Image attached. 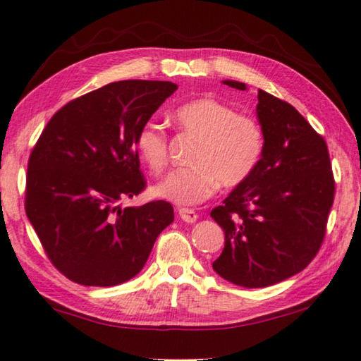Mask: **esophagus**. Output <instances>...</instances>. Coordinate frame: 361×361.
Segmentation results:
<instances>
[{"mask_svg": "<svg viewBox=\"0 0 361 361\" xmlns=\"http://www.w3.org/2000/svg\"><path fill=\"white\" fill-rule=\"evenodd\" d=\"M178 213H180V218H181L185 223H194L195 219H197V213H195V212L191 210V209H180Z\"/></svg>", "mask_w": 361, "mask_h": 361, "instance_id": "34e87169", "label": "esophagus"}]
</instances>
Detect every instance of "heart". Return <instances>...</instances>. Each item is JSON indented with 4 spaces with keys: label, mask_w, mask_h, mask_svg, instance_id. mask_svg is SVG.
Returning a JSON list of instances; mask_svg holds the SVG:
<instances>
[{
    "label": "heart",
    "mask_w": 361,
    "mask_h": 361,
    "mask_svg": "<svg viewBox=\"0 0 361 361\" xmlns=\"http://www.w3.org/2000/svg\"><path fill=\"white\" fill-rule=\"evenodd\" d=\"M181 132L197 137L189 162L170 172L154 188L159 197L176 205H197L216 186L242 185L258 166L264 137L258 122L215 99H195L172 113ZM135 149L152 173H161L169 162V135L156 124H145L135 138Z\"/></svg>",
    "instance_id": "1"
}]
</instances>
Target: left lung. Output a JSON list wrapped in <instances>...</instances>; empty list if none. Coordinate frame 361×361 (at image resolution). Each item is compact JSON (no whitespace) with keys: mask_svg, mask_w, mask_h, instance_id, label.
<instances>
[{"mask_svg":"<svg viewBox=\"0 0 361 361\" xmlns=\"http://www.w3.org/2000/svg\"><path fill=\"white\" fill-rule=\"evenodd\" d=\"M256 113L264 137L258 166L210 213L224 231L213 269L245 288L271 286L307 267L325 239L334 200L323 137L295 106L261 89Z\"/></svg>","mask_w":361,"mask_h":361,"instance_id":"obj_1","label":"left lung"}]
</instances>
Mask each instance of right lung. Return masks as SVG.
<instances>
[{
	"instance_id": "1",
	"label": "right lung",
	"mask_w": 361,
	"mask_h": 361,
	"mask_svg": "<svg viewBox=\"0 0 361 361\" xmlns=\"http://www.w3.org/2000/svg\"><path fill=\"white\" fill-rule=\"evenodd\" d=\"M178 85L129 79L62 106L28 159L25 212L47 258L66 279L114 286L142 271L173 207L152 200L121 209L146 188L138 130Z\"/></svg>"
}]
</instances>
